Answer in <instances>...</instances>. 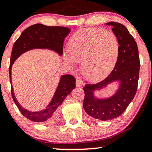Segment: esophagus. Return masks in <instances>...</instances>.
Masks as SVG:
<instances>
[{"instance_id":"34e87169","label":"esophagus","mask_w":152,"mask_h":152,"mask_svg":"<svg viewBox=\"0 0 152 152\" xmlns=\"http://www.w3.org/2000/svg\"><path fill=\"white\" fill-rule=\"evenodd\" d=\"M76 85L77 87H80L81 85H83V82L81 81L80 78H76Z\"/></svg>"}]
</instances>
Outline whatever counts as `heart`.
<instances>
[{
    "label": "heart",
    "mask_w": 152,
    "mask_h": 152,
    "mask_svg": "<svg viewBox=\"0 0 152 152\" xmlns=\"http://www.w3.org/2000/svg\"><path fill=\"white\" fill-rule=\"evenodd\" d=\"M69 50L64 54L66 62L75 67L78 61H83V74L88 80L96 82L116 65L119 42L114 34L102 28L83 29L71 38Z\"/></svg>",
    "instance_id": "1"
}]
</instances>
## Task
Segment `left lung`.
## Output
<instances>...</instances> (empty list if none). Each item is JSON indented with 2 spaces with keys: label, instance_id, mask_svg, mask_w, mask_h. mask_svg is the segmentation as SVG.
Wrapping results in <instances>:
<instances>
[{
  "label": "left lung",
  "instance_id": "8db88e82",
  "mask_svg": "<svg viewBox=\"0 0 152 152\" xmlns=\"http://www.w3.org/2000/svg\"><path fill=\"white\" fill-rule=\"evenodd\" d=\"M106 25L112 26L113 32L118 38V59L114 69L105 79L96 84H87L83 87V108L89 116L100 121L118 118L126 110L137 90L140 65L137 44L125 25L116 22H109ZM115 81H119V87L114 95L107 99L95 96L96 90Z\"/></svg>",
  "mask_w": 152,
  "mask_h": 152
}]
</instances>
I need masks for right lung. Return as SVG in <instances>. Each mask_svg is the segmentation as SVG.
<instances>
[{
    "label": "right lung",
    "mask_w": 152,
    "mask_h": 152,
    "mask_svg": "<svg viewBox=\"0 0 152 152\" xmlns=\"http://www.w3.org/2000/svg\"><path fill=\"white\" fill-rule=\"evenodd\" d=\"M69 32L70 29L67 27L35 24L25 29L13 45L9 68L12 96L21 114L31 121L51 123L56 121L59 116L60 105L63 103L66 96L76 87V79L69 74L61 76L59 84L50 104L45 110L32 112L23 108L15 97L12 85V65L21 54L33 49H48L62 56L64 40Z\"/></svg>",
    "instance_id": "right-lung-1"
}]
</instances>
